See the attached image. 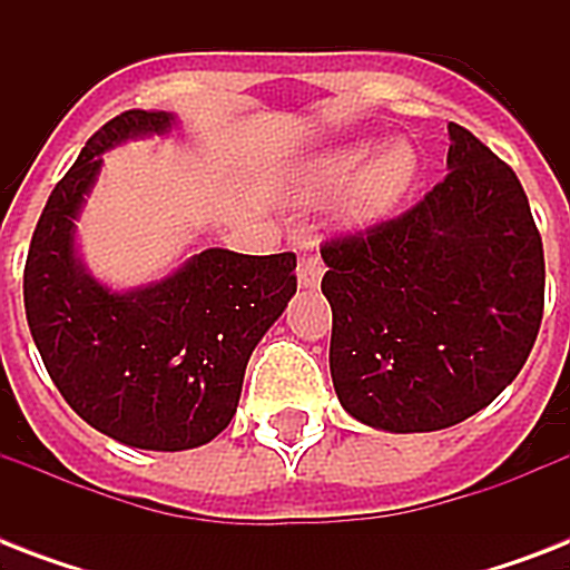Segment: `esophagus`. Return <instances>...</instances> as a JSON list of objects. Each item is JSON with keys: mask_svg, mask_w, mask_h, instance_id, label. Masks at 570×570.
Returning <instances> with one entry per match:
<instances>
[{"mask_svg": "<svg viewBox=\"0 0 570 570\" xmlns=\"http://www.w3.org/2000/svg\"><path fill=\"white\" fill-rule=\"evenodd\" d=\"M322 275H325V266H322L320 254H313V250L302 254V259H298V286L302 289H316L322 284Z\"/></svg>", "mask_w": 570, "mask_h": 570, "instance_id": "obj_1", "label": "esophagus"}]
</instances>
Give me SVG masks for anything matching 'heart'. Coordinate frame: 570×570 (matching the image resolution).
Listing matches in <instances>:
<instances>
[{
    "label": "heart",
    "instance_id": "b5f03b06",
    "mask_svg": "<svg viewBox=\"0 0 570 570\" xmlns=\"http://www.w3.org/2000/svg\"><path fill=\"white\" fill-rule=\"evenodd\" d=\"M420 177V159L407 138L387 141L375 150L373 141L355 138L325 147L286 174L284 191L293 200H313L340 189L337 218L352 230L384 222Z\"/></svg>",
    "mask_w": 570,
    "mask_h": 570
}]
</instances>
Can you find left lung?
Returning a JSON list of instances; mask_svg holds the SVG:
<instances>
[{
	"label": "left lung",
	"mask_w": 570,
	"mask_h": 570,
	"mask_svg": "<svg viewBox=\"0 0 570 570\" xmlns=\"http://www.w3.org/2000/svg\"><path fill=\"white\" fill-rule=\"evenodd\" d=\"M446 129V180L322 248L334 390L381 432H438L491 405L544 313V248L521 180L473 132Z\"/></svg>",
	"instance_id": "1"
}]
</instances>
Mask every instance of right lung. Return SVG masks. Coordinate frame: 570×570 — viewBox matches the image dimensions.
<instances>
[{"label":"right lung","instance_id":"add662e5","mask_svg":"<svg viewBox=\"0 0 570 570\" xmlns=\"http://www.w3.org/2000/svg\"><path fill=\"white\" fill-rule=\"evenodd\" d=\"M171 111H124L88 138L31 236L22 298L49 379L97 432L136 450L204 446L236 414L242 379L295 295V254H191L159 281L111 289L76 248L102 154L168 136Z\"/></svg>","mask_w":570,"mask_h":570}]
</instances>
